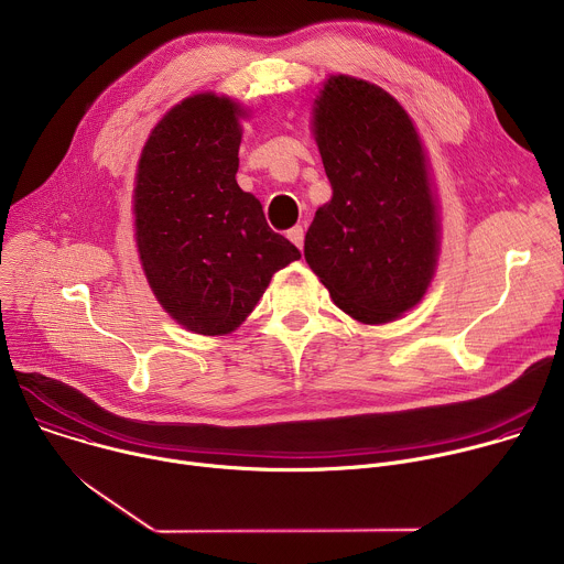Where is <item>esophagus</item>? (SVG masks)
<instances>
[{"label":"esophagus","instance_id":"obj_1","mask_svg":"<svg viewBox=\"0 0 564 564\" xmlns=\"http://www.w3.org/2000/svg\"><path fill=\"white\" fill-rule=\"evenodd\" d=\"M288 238L292 240V243H294L299 250H303V238H305V229H303L301 225H296V227L288 229Z\"/></svg>","mask_w":564,"mask_h":564}]
</instances>
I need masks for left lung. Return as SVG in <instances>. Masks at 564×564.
<instances>
[{"instance_id":"1","label":"left lung","mask_w":564,"mask_h":564,"mask_svg":"<svg viewBox=\"0 0 564 564\" xmlns=\"http://www.w3.org/2000/svg\"><path fill=\"white\" fill-rule=\"evenodd\" d=\"M333 198L305 234V261L361 324H386L424 296L437 257L426 160L409 113L383 89L335 75L314 107Z\"/></svg>"}]
</instances>
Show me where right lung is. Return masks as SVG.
Wrapping results in <instances>:
<instances>
[{"mask_svg": "<svg viewBox=\"0 0 564 564\" xmlns=\"http://www.w3.org/2000/svg\"><path fill=\"white\" fill-rule=\"evenodd\" d=\"M238 116L227 98H187L138 163L135 240L149 285L181 326L209 337L236 330L272 274L301 259L236 183Z\"/></svg>", "mask_w": 564, "mask_h": 564, "instance_id": "add662e5", "label": "right lung"}]
</instances>
